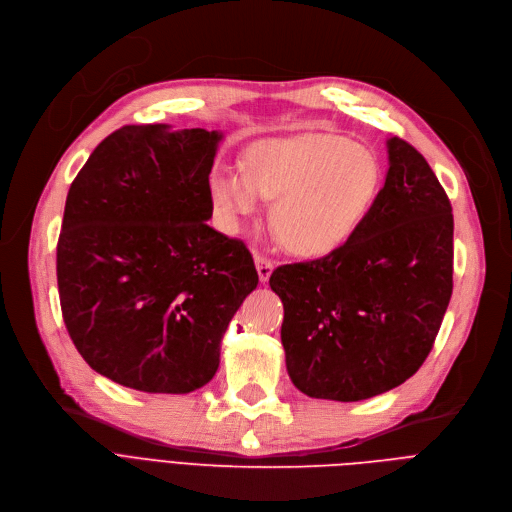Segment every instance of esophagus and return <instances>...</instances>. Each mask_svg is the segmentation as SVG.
Listing matches in <instances>:
<instances>
[{
  "label": "esophagus",
  "instance_id": "34e87169",
  "mask_svg": "<svg viewBox=\"0 0 512 512\" xmlns=\"http://www.w3.org/2000/svg\"><path fill=\"white\" fill-rule=\"evenodd\" d=\"M255 267H257V274H259V280L265 284L267 280H270L272 272H274V261L267 259L259 253H255Z\"/></svg>",
  "mask_w": 512,
  "mask_h": 512
}]
</instances>
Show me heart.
<instances>
[{"label":"heart","mask_w":512,"mask_h":512,"mask_svg":"<svg viewBox=\"0 0 512 512\" xmlns=\"http://www.w3.org/2000/svg\"><path fill=\"white\" fill-rule=\"evenodd\" d=\"M382 186L375 153L338 134L303 132L253 143L242 172L218 168L209 178L215 215L226 232L274 199L272 224L290 253L324 257L365 222Z\"/></svg>","instance_id":"1"}]
</instances>
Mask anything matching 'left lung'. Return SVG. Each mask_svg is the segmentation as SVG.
<instances>
[{
	"mask_svg": "<svg viewBox=\"0 0 512 512\" xmlns=\"http://www.w3.org/2000/svg\"><path fill=\"white\" fill-rule=\"evenodd\" d=\"M369 215L326 257L274 270L292 384L355 402L388 392L423 365L452 294V207L425 157L392 137Z\"/></svg>",
	"mask_w": 512,
	"mask_h": 512,
	"instance_id": "obj_1",
	"label": "left lung"
}]
</instances>
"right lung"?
<instances>
[{"label":"right lung","mask_w":512,"mask_h":512,"mask_svg":"<svg viewBox=\"0 0 512 512\" xmlns=\"http://www.w3.org/2000/svg\"><path fill=\"white\" fill-rule=\"evenodd\" d=\"M220 141L205 128L122 126L70 184L58 240L64 324L80 357L120 386H205L257 288L245 242L207 226Z\"/></svg>","instance_id":"obj_1"}]
</instances>
